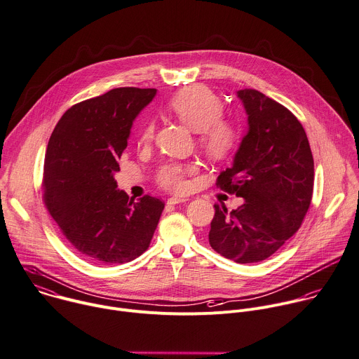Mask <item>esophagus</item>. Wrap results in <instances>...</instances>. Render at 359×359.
<instances>
[{"instance_id":"1","label":"esophagus","mask_w":359,"mask_h":359,"mask_svg":"<svg viewBox=\"0 0 359 359\" xmlns=\"http://www.w3.org/2000/svg\"><path fill=\"white\" fill-rule=\"evenodd\" d=\"M184 201H187V198H184V197H170V198H168L169 205H175V204L184 203Z\"/></svg>"}]
</instances>
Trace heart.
I'll return each instance as SVG.
<instances>
[{
  "label": "heart",
  "instance_id": "1",
  "mask_svg": "<svg viewBox=\"0 0 359 359\" xmlns=\"http://www.w3.org/2000/svg\"><path fill=\"white\" fill-rule=\"evenodd\" d=\"M169 111L186 127L197 133V145L201 152L212 161L224 159L238 144L236 127L221 118V100L204 87H187L175 94ZM154 123L148 121L140 133V144L148 145L154 138ZM196 172L194 165L172 162L158 173V183L170 191L184 193L189 189L187 176Z\"/></svg>",
  "mask_w": 359,
  "mask_h": 359
}]
</instances>
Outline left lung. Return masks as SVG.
Returning <instances> with one entry per match:
<instances>
[{
  "label": "left lung",
  "instance_id": "8db88e82",
  "mask_svg": "<svg viewBox=\"0 0 359 359\" xmlns=\"http://www.w3.org/2000/svg\"><path fill=\"white\" fill-rule=\"evenodd\" d=\"M236 95L248 115V133L217 187L244 203L232 211L214 204L208 241L236 264H255L300 228L313 197L314 161L304 128L286 107L254 88Z\"/></svg>",
  "mask_w": 359,
  "mask_h": 359
}]
</instances>
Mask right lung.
Returning a JSON list of instances; mask_svg holds the SVG:
<instances>
[{
	"mask_svg": "<svg viewBox=\"0 0 359 359\" xmlns=\"http://www.w3.org/2000/svg\"><path fill=\"white\" fill-rule=\"evenodd\" d=\"M155 94V88H112L70 107L50 135L43 203L70 245L91 262L138 258L165 208L148 194L134 201L114 179L134 119Z\"/></svg>",
	"mask_w": 359,
	"mask_h": 359,
	"instance_id": "add662e5",
	"label": "right lung"
}]
</instances>
